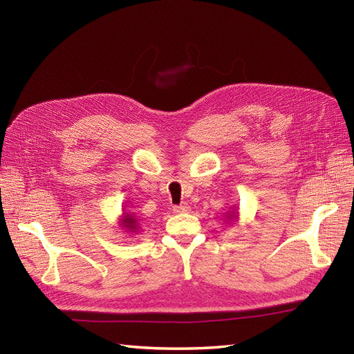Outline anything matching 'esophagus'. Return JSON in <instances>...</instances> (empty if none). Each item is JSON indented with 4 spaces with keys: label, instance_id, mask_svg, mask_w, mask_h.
<instances>
[{
    "label": "esophagus",
    "instance_id": "esophagus-1",
    "mask_svg": "<svg viewBox=\"0 0 354 354\" xmlns=\"http://www.w3.org/2000/svg\"><path fill=\"white\" fill-rule=\"evenodd\" d=\"M189 211H190L189 203H180V205L174 207V212H177V214H183V212H189Z\"/></svg>",
    "mask_w": 354,
    "mask_h": 354
}]
</instances>
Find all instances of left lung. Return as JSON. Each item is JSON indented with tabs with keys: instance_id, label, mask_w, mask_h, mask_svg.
Segmentation results:
<instances>
[{
	"instance_id": "1",
	"label": "left lung",
	"mask_w": 354,
	"mask_h": 354,
	"mask_svg": "<svg viewBox=\"0 0 354 354\" xmlns=\"http://www.w3.org/2000/svg\"><path fill=\"white\" fill-rule=\"evenodd\" d=\"M226 218L232 223H236L238 218H239V212H238V208H232L230 212L226 214Z\"/></svg>"
}]
</instances>
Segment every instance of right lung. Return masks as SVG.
<instances>
[{
    "label": "right lung",
    "instance_id": "right-lung-1",
    "mask_svg": "<svg viewBox=\"0 0 354 354\" xmlns=\"http://www.w3.org/2000/svg\"><path fill=\"white\" fill-rule=\"evenodd\" d=\"M118 223H120L121 229H124L127 233L136 234V233H138V230H140V223H138V218H137V216H134V214L124 211Z\"/></svg>",
    "mask_w": 354,
    "mask_h": 354
}]
</instances>
